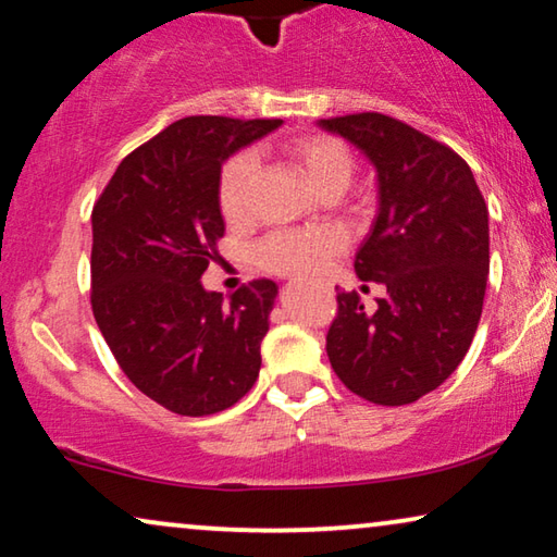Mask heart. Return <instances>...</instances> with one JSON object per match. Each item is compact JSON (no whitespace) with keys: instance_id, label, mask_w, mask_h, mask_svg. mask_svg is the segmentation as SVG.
Returning <instances> with one entry per match:
<instances>
[{"instance_id":"b5f03b06","label":"heart","mask_w":557,"mask_h":557,"mask_svg":"<svg viewBox=\"0 0 557 557\" xmlns=\"http://www.w3.org/2000/svg\"><path fill=\"white\" fill-rule=\"evenodd\" d=\"M286 156L298 165L319 193L329 188H346L354 173V152L344 140L326 133H306L286 140ZM259 160L251 150H240L223 165L219 181V206L225 221L238 223L251 208V183ZM346 233L336 225L317 228L273 231L256 244V263L271 273L286 276H311L342 253Z\"/></svg>"}]
</instances>
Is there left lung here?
I'll return each mask as SVG.
<instances>
[{
  "label": "left lung",
  "mask_w": 557,
  "mask_h": 557,
  "mask_svg": "<svg viewBox=\"0 0 557 557\" xmlns=\"http://www.w3.org/2000/svg\"><path fill=\"white\" fill-rule=\"evenodd\" d=\"M319 125L376 168L379 213L354 271L386 288L374 313L357 292L336 294L329 361L361 399L412 405L455 372L478 332L490 273L487 203L449 145L397 117L357 112Z\"/></svg>",
  "instance_id": "1"
}]
</instances>
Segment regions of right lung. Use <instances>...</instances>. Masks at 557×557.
Segmentation results:
<instances>
[{"instance_id": "1", "label": "right lung", "mask_w": 557, "mask_h": 557, "mask_svg": "<svg viewBox=\"0 0 557 557\" xmlns=\"http://www.w3.org/2000/svg\"><path fill=\"white\" fill-rule=\"evenodd\" d=\"M281 120L193 115L135 148L92 208V313L138 389L183 417L236 405L256 384L278 288L253 278L223 301L200 276L219 256L223 160Z\"/></svg>"}]
</instances>
